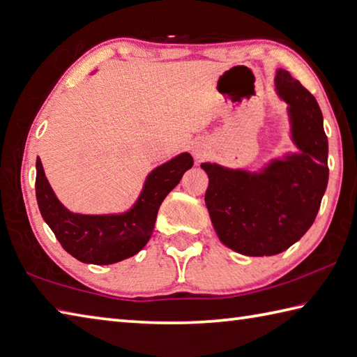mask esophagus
Returning <instances> with one entry per match:
<instances>
[{
  "label": "esophagus",
  "mask_w": 357,
  "mask_h": 357,
  "mask_svg": "<svg viewBox=\"0 0 357 357\" xmlns=\"http://www.w3.org/2000/svg\"><path fill=\"white\" fill-rule=\"evenodd\" d=\"M194 155H196V158H204L205 152L200 151V149H196V151H194Z\"/></svg>",
  "instance_id": "obj_1"
}]
</instances>
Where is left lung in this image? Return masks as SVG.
Instances as JSON below:
<instances>
[{
  "label": "left lung",
  "instance_id": "1",
  "mask_svg": "<svg viewBox=\"0 0 357 357\" xmlns=\"http://www.w3.org/2000/svg\"><path fill=\"white\" fill-rule=\"evenodd\" d=\"M287 104L298 152L273 158L261 171L202 163L210 183L205 204L220 242L245 257L287 250L314 224L328 185V138L315 98L286 70L275 76Z\"/></svg>",
  "mask_w": 357,
  "mask_h": 357
}]
</instances>
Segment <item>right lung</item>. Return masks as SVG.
I'll return each mask as SVG.
<instances>
[{
  "instance_id": "1",
  "label": "right lung",
  "mask_w": 357,
  "mask_h": 357,
  "mask_svg": "<svg viewBox=\"0 0 357 357\" xmlns=\"http://www.w3.org/2000/svg\"><path fill=\"white\" fill-rule=\"evenodd\" d=\"M194 160L188 152L157 166L146 177L144 186L130 210L119 214L73 213L57 199L37 158L36 196L42 218L71 257L85 264H115L137 255L151 239L161 202Z\"/></svg>"
}]
</instances>
